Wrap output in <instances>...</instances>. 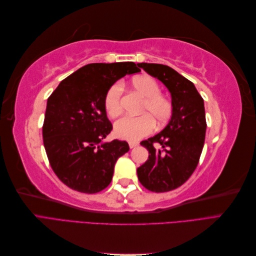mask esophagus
Here are the masks:
<instances>
[{
    "label": "esophagus",
    "instance_id": "34e87169",
    "mask_svg": "<svg viewBox=\"0 0 256 256\" xmlns=\"http://www.w3.org/2000/svg\"><path fill=\"white\" fill-rule=\"evenodd\" d=\"M128 144H129V147H130V148H134V147H136V146L138 145V142H134V141H129V142H128Z\"/></svg>",
    "mask_w": 256,
    "mask_h": 256
}]
</instances>
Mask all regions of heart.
I'll return each instance as SVG.
<instances>
[{"instance_id":"heart-1","label":"heart","mask_w":256,"mask_h":256,"mask_svg":"<svg viewBox=\"0 0 256 256\" xmlns=\"http://www.w3.org/2000/svg\"><path fill=\"white\" fill-rule=\"evenodd\" d=\"M132 88L145 98L141 116L126 115L114 124V134L124 140L138 141L150 134L154 130V122L164 125L172 115L171 100L160 94L158 82L150 76L140 74L131 80ZM122 85L116 83L108 90L104 99V108L110 118H116L122 112Z\"/></svg>"}]
</instances>
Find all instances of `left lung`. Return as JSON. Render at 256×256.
I'll list each match as a JSON object with an SVG mask.
<instances>
[{"label": "left lung", "instance_id": "obj_1", "mask_svg": "<svg viewBox=\"0 0 256 256\" xmlns=\"http://www.w3.org/2000/svg\"><path fill=\"white\" fill-rule=\"evenodd\" d=\"M138 67L166 85L173 110L164 130L141 143L150 156L138 168V178L150 191H171L187 182L198 164L206 134L204 100L194 84L173 68L148 63ZM154 144L162 147L156 149Z\"/></svg>", "mask_w": 256, "mask_h": 256}]
</instances>
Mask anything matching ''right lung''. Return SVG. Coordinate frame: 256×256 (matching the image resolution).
Returning a JSON list of instances; mask_svg holds the SVG:
<instances>
[{
  "mask_svg": "<svg viewBox=\"0 0 256 256\" xmlns=\"http://www.w3.org/2000/svg\"><path fill=\"white\" fill-rule=\"evenodd\" d=\"M140 72L134 62L85 65L62 81L48 98L44 150L54 173L69 188L90 194L110 184L116 161L129 145L104 141L112 130L106 95L122 76Z\"/></svg>",
  "mask_w": 256,
  "mask_h": 256,
  "instance_id": "right-lung-1",
  "label": "right lung"
}]
</instances>
